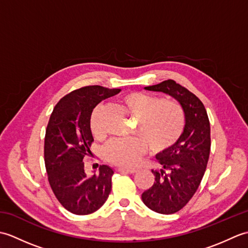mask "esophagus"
Here are the masks:
<instances>
[{
	"label": "esophagus",
	"instance_id": "obj_1",
	"mask_svg": "<svg viewBox=\"0 0 248 248\" xmlns=\"http://www.w3.org/2000/svg\"><path fill=\"white\" fill-rule=\"evenodd\" d=\"M118 171L121 173H135L138 171V170H130V168H124V167H119Z\"/></svg>",
	"mask_w": 248,
	"mask_h": 248
}]
</instances>
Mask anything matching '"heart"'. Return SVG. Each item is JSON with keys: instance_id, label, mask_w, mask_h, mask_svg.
Masks as SVG:
<instances>
[{"instance_id": "obj_1", "label": "heart", "mask_w": 248, "mask_h": 248, "mask_svg": "<svg viewBox=\"0 0 248 248\" xmlns=\"http://www.w3.org/2000/svg\"><path fill=\"white\" fill-rule=\"evenodd\" d=\"M125 108L135 115V132L140 139H115L102 149L107 161L123 167H133L140 162L147 145L152 151H161L173 145L184 129V114L178 103L170 100H156L150 94L130 92L120 99ZM101 107L94 108L89 118L93 138L104 136L100 121Z\"/></svg>"}]
</instances>
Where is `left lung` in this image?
<instances>
[{
    "label": "left lung",
    "instance_id": "left-lung-1",
    "mask_svg": "<svg viewBox=\"0 0 248 248\" xmlns=\"http://www.w3.org/2000/svg\"><path fill=\"white\" fill-rule=\"evenodd\" d=\"M145 89L176 99L184 113L186 124L181 136L155 155L162 168L160 171L151 170L155 181L141 194L144 203L152 211L172 214L189 202L202 180L211 148L210 123L202 102L173 80Z\"/></svg>",
    "mask_w": 248,
    "mask_h": 248
}]
</instances>
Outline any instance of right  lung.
Returning <instances> with one entry per match:
<instances>
[{
	"label": "right lung",
	"mask_w": 248,
	"mask_h": 248,
	"mask_svg": "<svg viewBox=\"0 0 248 248\" xmlns=\"http://www.w3.org/2000/svg\"><path fill=\"white\" fill-rule=\"evenodd\" d=\"M119 92L99 85L76 89L62 98L51 114L45 138L46 170L57 200L73 214L97 211L112 189V168L102 165L98 173L87 176L83 160L93 141L89 128L93 109Z\"/></svg>",
	"instance_id": "add662e5"
}]
</instances>
